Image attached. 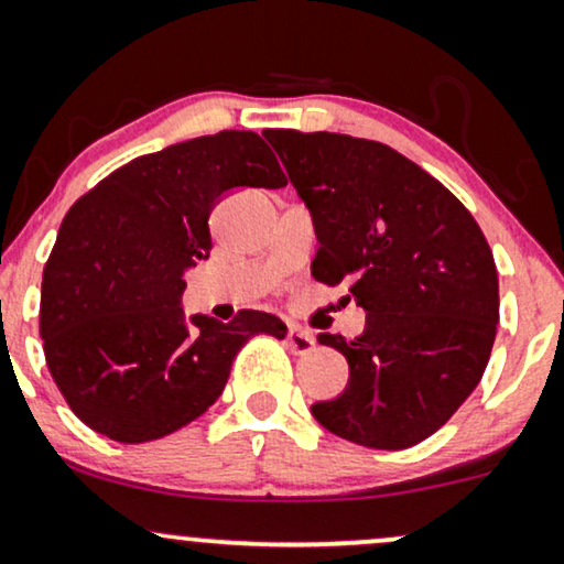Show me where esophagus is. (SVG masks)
Here are the masks:
<instances>
[{
	"label": "esophagus",
	"instance_id": "esophagus-1",
	"mask_svg": "<svg viewBox=\"0 0 564 564\" xmlns=\"http://www.w3.org/2000/svg\"><path fill=\"white\" fill-rule=\"evenodd\" d=\"M286 344L291 346V351L294 354H310L312 348H315V335L302 330V327H289V335H286Z\"/></svg>",
	"mask_w": 564,
	"mask_h": 564
}]
</instances>
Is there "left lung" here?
I'll return each instance as SVG.
<instances>
[{"label": "left lung", "mask_w": 564, "mask_h": 564, "mask_svg": "<svg viewBox=\"0 0 564 564\" xmlns=\"http://www.w3.org/2000/svg\"><path fill=\"white\" fill-rule=\"evenodd\" d=\"M262 134L315 216L312 275L348 283L367 310L359 338L317 335L346 356L348 384L312 413L356 445H419L474 393L495 346L500 281L479 224L445 184L382 142Z\"/></svg>", "instance_id": "1"}]
</instances>
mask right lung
<instances>
[{
	"label": "right lung",
	"mask_w": 564,
	"mask_h": 564,
	"mask_svg": "<svg viewBox=\"0 0 564 564\" xmlns=\"http://www.w3.org/2000/svg\"><path fill=\"white\" fill-rule=\"evenodd\" d=\"M258 132L224 130L140 155L77 199L41 283L48 372L83 424L138 445L205 413L252 335L286 338L268 312L184 323V270L208 258L213 205L234 187H286Z\"/></svg>",
	"instance_id": "right-lung-1"
}]
</instances>
